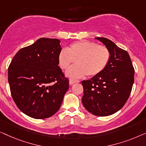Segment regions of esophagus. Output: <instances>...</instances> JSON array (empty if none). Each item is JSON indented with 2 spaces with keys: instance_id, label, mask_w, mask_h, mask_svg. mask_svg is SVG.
I'll list each match as a JSON object with an SVG mask.
<instances>
[{
  "instance_id": "1",
  "label": "esophagus",
  "mask_w": 146,
  "mask_h": 146,
  "mask_svg": "<svg viewBox=\"0 0 146 146\" xmlns=\"http://www.w3.org/2000/svg\"><path fill=\"white\" fill-rule=\"evenodd\" d=\"M79 82H80L79 80H77V79H69V84H70V85H73V83H79Z\"/></svg>"
}]
</instances>
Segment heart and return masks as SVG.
<instances>
[{
    "mask_svg": "<svg viewBox=\"0 0 146 146\" xmlns=\"http://www.w3.org/2000/svg\"><path fill=\"white\" fill-rule=\"evenodd\" d=\"M110 59V52L107 47L87 40L72 43L67 49H62L57 57L59 66L62 70L68 69L75 61L76 65L66 73L73 78L98 75L106 68Z\"/></svg>",
    "mask_w": 146,
    "mask_h": 146,
    "instance_id": "1",
    "label": "heart"
}]
</instances>
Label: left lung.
<instances>
[{
	"mask_svg": "<svg viewBox=\"0 0 146 146\" xmlns=\"http://www.w3.org/2000/svg\"><path fill=\"white\" fill-rule=\"evenodd\" d=\"M96 39L109 49L110 59L101 73L81 81L82 102L91 113L106 116L120 110L128 100L134 81V68L126 50L107 38Z\"/></svg>",
	"mask_w": 146,
	"mask_h": 146,
	"instance_id": "8db88e82",
	"label": "left lung"
}]
</instances>
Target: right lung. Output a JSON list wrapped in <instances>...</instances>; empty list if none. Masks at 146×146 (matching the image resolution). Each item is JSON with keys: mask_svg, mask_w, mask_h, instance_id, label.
Instances as JSON below:
<instances>
[{"mask_svg": "<svg viewBox=\"0 0 146 146\" xmlns=\"http://www.w3.org/2000/svg\"><path fill=\"white\" fill-rule=\"evenodd\" d=\"M57 39L40 38L18 51L8 69L12 97L30 117L44 119L58 111L69 89V79L58 66Z\"/></svg>", "mask_w": 146, "mask_h": 146, "instance_id": "add662e5", "label": "right lung"}]
</instances>
